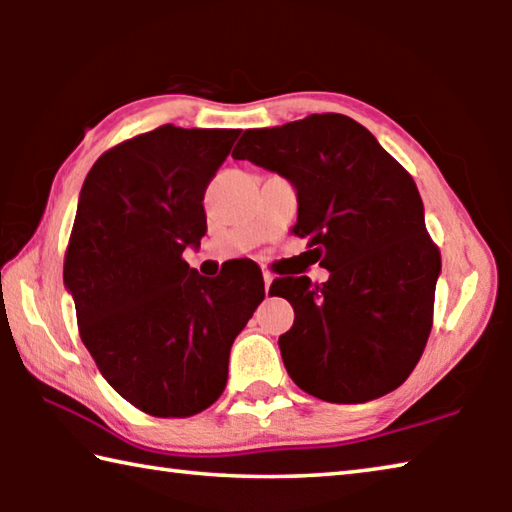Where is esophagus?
<instances>
[{
	"instance_id": "esophagus-1",
	"label": "esophagus",
	"mask_w": 512,
	"mask_h": 512,
	"mask_svg": "<svg viewBox=\"0 0 512 512\" xmlns=\"http://www.w3.org/2000/svg\"><path fill=\"white\" fill-rule=\"evenodd\" d=\"M273 273H264V289H266V293H268V289H271V284H273Z\"/></svg>"
}]
</instances>
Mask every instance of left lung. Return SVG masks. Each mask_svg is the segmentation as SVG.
Here are the masks:
<instances>
[{
    "label": "left lung",
    "mask_w": 512,
    "mask_h": 512,
    "mask_svg": "<svg viewBox=\"0 0 512 512\" xmlns=\"http://www.w3.org/2000/svg\"><path fill=\"white\" fill-rule=\"evenodd\" d=\"M232 158L296 187L293 232L329 271L318 287L289 275L268 291L296 311L277 341L289 377L334 404L395 391L427 345L440 275L413 178L368 128L336 112L248 128Z\"/></svg>",
    "instance_id": "obj_1"
}]
</instances>
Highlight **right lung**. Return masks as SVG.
Wrapping results in <instances>:
<instances>
[{
    "label": "right lung",
    "mask_w": 512,
    "mask_h": 512,
    "mask_svg": "<svg viewBox=\"0 0 512 512\" xmlns=\"http://www.w3.org/2000/svg\"><path fill=\"white\" fill-rule=\"evenodd\" d=\"M239 128L160 126L101 155L81 187L63 280L103 379L144 413L219 400L230 348L264 300L255 262L216 277L183 259L207 232L203 196Z\"/></svg>",
    "instance_id": "1"
}]
</instances>
